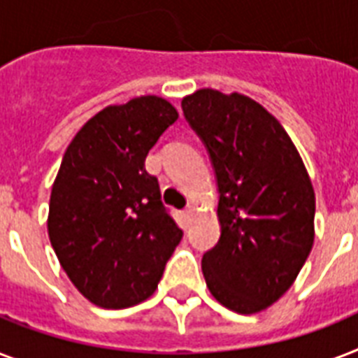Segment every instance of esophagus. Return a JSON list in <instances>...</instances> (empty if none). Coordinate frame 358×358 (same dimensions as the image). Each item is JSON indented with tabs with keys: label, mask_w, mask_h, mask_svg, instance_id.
<instances>
[{
	"label": "esophagus",
	"mask_w": 358,
	"mask_h": 358,
	"mask_svg": "<svg viewBox=\"0 0 358 358\" xmlns=\"http://www.w3.org/2000/svg\"><path fill=\"white\" fill-rule=\"evenodd\" d=\"M195 212H196V208L193 206V204H189V206L185 208L184 210V219L187 221V223H191L193 221V217H195Z\"/></svg>",
	"instance_id": "1"
}]
</instances>
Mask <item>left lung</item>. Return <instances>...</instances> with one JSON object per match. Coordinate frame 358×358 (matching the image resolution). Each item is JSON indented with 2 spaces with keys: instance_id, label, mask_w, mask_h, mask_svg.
Masks as SVG:
<instances>
[{
  "instance_id": "left-lung-1",
  "label": "left lung",
  "mask_w": 358,
  "mask_h": 358,
  "mask_svg": "<svg viewBox=\"0 0 358 358\" xmlns=\"http://www.w3.org/2000/svg\"><path fill=\"white\" fill-rule=\"evenodd\" d=\"M212 157L221 238L202 256L210 294L238 314L277 303L314 245L316 195L282 124L239 92L199 89L182 98Z\"/></svg>"
}]
</instances>
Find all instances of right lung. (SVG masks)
<instances>
[{
  "label": "right lung",
  "mask_w": 358,
  "mask_h": 358,
  "mask_svg": "<svg viewBox=\"0 0 358 358\" xmlns=\"http://www.w3.org/2000/svg\"><path fill=\"white\" fill-rule=\"evenodd\" d=\"M178 119L156 94L108 106L70 141L53 180L48 236L78 292L119 310L150 297L182 229L159 201L145 159Z\"/></svg>",
  "instance_id": "obj_1"
}]
</instances>
